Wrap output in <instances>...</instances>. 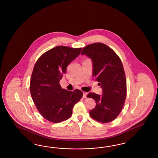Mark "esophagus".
<instances>
[{"label":"esophagus","instance_id":"esophagus-1","mask_svg":"<svg viewBox=\"0 0 158 158\" xmlns=\"http://www.w3.org/2000/svg\"><path fill=\"white\" fill-rule=\"evenodd\" d=\"M87 93H86V92H83V98H86L87 97Z\"/></svg>","mask_w":158,"mask_h":158}]
</instances>
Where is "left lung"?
<instances>
[{"label":"left lung","mask_w":158,"mask_h":158,"mask_svg":"<svg viewBox=\"0 0 158 158\" xmlns=\"http://www.w3.org/2000/svg\"><path fill=\"white\" fill-rule=\"evenodd\" d=\"M81 54L91 59L93 77L102 89L101 96L94 93L87 96L96 101V107L90 111V115L100 122H110L119 114L126 97V80L122 61L112 48L102 43L87 46Z\"/></svg>","instance_id":"left-lung-1"}]
</instances>
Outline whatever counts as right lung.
<instances>
[{
  "instance_id": "add662e5",
  "label": "right lung",
  "mask_w": 158,
  "mask_h": 158,
  "mask_svg": "<svg viewBox=\"0 0 158 158\" xmlns=\"http://www.w3.org/2000/svg\"><path fill=\"white\" fill-rule=\"evenodd\" d=\"M81 51V48L57 46L44 53L34 66L30 92L39 112L48 121L58 123L68 119L82 97V91H68L59 83L68 65Z\"/></svg>"
}]
</instances>
